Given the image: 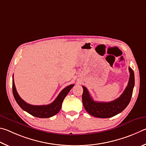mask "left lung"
I'll use <instances>...</instances> for the list:
<instances>
[{
	"label": "left lung",
	"instance_id": "left-lung-1",
	"mask_svg": "<svg viewBox=\"0 0 146 146\" xmlns=\"http://www.w3.org/2000/svg\"><path fill=\"white\" fill-rule=\"evenodd\" d=\"M129 78L127 86L119 98L111 102H96L93 100L88 90L83 86L82 101L84 108L89 114L98 118H109L119 114L126 108L131 100L135 85L134 72L129 67Z\"/></svg>",
	"mask_w": 146,
	"mask_h": 146
}]
</instances>
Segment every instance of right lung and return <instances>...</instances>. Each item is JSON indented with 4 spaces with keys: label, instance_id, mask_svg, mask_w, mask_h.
<instances>
[{
    "label": "right lung",
    "instance_id": "obj_1",
    "mask_svg": "<svg viewBox=\"0 0 146 146\" xmlns=\"http://www.w3.org/2000/svg\"><path fill=\"white\" fill-rule=\"evenodd\" d=\"M74 85H70L63 89L55 100L52 103L47 104V105L35 106L28 104L26 102H25L17 93L13 80V96L18 104L24 111H27V113L36 117L48 118V117L55 115L60 111L64 99Z\"/></svg>",
    "mask_w": 146,
    "mask_h": 146
}]
</instances>
